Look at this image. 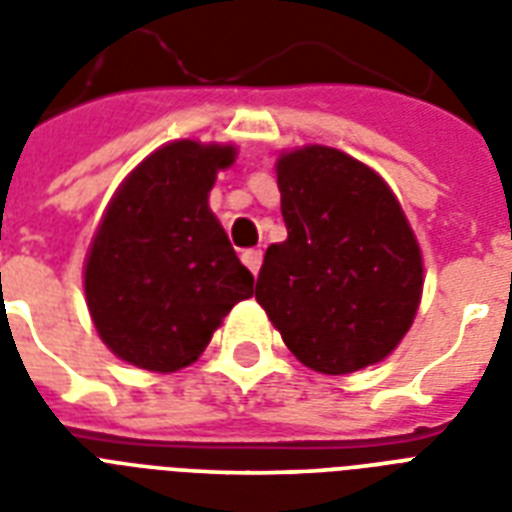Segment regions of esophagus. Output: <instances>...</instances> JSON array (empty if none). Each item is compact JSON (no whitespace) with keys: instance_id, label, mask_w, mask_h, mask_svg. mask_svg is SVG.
I'll list each match as a JSON object with an SVG mask.
<instances>
[{"instance_id":"1","label":"esophagus","mask_w":512,"mask_h":512,"mask_svg":"<svg viewBox=\"0 0 512 512\" xmlns=\"http://www.w3.org/2000/svg\"><path fill=\"white\" fill-rule=\"evenodd\" d=\"M241 263L247 265L252 276H257V273H260V265H263V252H260V249H247V252H241Z\"/></svg>"}]
</instances>
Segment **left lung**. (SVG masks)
Returning <instances> with one entry per match:
<instances>
[{
  "label": "left lung",
  "mask_w": 512,
  "mask_h": 512,
  "mask_svg": "<svg viewBox=\"0 0 512 512\" xmlns=\"http://www.w3.org/2000/svg\"><path fill=\"white\" fill-rule=\"evenodd\" d=\"M276 183L287 239L265 252L257 303L313 372L380 364L412 327L425 284L401 201L372 167L319 143L281 151Z\"/></svg>",
  "instance_id": "8db88e82"
}]
</instances>
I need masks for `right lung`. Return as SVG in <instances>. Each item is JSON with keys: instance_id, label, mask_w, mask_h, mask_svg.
<instances>
[{"instance_id": "obj_1", "label": "right lung", "mask_w": 512, "mask_h": 512, "mask_svg": "<svg viewBox=\"0 0 512 512\" xmlns=\"http://www.w3.org/2000/svg\"><path fill=\"white\" fill-rule=\"evenodd\" d=\"M233 143L172 140L148 154L108 201L84 260V297L106 348L170 374L204 353L215 329L252 297V273L209 209Z\"/></svg>"}]
</instances>
